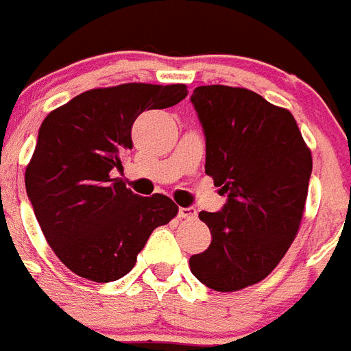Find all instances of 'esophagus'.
I'll list each match as a JSON object with an SVG mask.
<instances>
[{"label": "esophagus", "instance_id": "obj_1", "mask_svg": "<svg viewBox=\"0 0 351 351\" xmlns=\"http://www.w3.org/2000/svg\"><path fill=\"white\" fill-rule=\"evenodd\" d=\"M197 211L193 208H179V219H195Z\"/></svg>", "mask_w": 351, "mask_h": 351}]
</instances>
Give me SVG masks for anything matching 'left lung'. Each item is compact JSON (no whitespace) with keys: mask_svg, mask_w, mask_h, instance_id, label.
Listing matches in <instances>:
<instances>
[{"mask_svg":"<svg viewBox=\"0 0 351 351\" xmlns=\"http://www.w3.org/2000/svg\"><path fill=\"white\" fill-rule=\"evenodd\" d=\"M192 104L206 136L204 169L228 202L199 213L211 244L190 271L217 292L242 291L273 273L296 239L312 152L291 111L251 89L199 86Z\"/></svg>","mask_w":351,"mask_h":351,"instance_id":"8db88e82","label":"left lung"}]
</instances>
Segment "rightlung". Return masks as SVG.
I'll return each mask as SVG.
<instances>
[{"label":"right lung","mask_w":351,"mask_h":351,"mask_svg":"<svg viewBox=\"0 0 351 351\" xmlns=\"http://www.w3.org/2000/svg\"><path fill=\"white\" fill-rule=\"evenodd\" d=\"M186 95L184 84H120L80 93L45 118L26 165V193L71 273L97 283L125 276L150 233L178 215L170 197L136 195L112 173L123 170L136 118Z\"/></svg>","instance_id":"1"}]
</instances>
